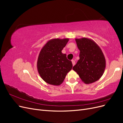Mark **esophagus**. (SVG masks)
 <instances>
[{
	"label": "esophagus",
	"mask_w": 123,
	"mask_h": 123,
	"mask_svg": "<svg viewBox=\"0 0 123 123\" xmlns=\"http://www.w3.org/2000/svg\"><path fill=\"white\" fill-rule=\"evenodd\" d=\"M72 65H73V66L75 65V62L74 61V60H72Z\"/></svg>",
	"instance_id": "34e87169"
}]
</instances>
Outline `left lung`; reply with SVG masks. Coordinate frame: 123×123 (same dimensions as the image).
Segmentation results:
<instances>
[{
  "mask_svg": "<svg viewBox=\"0 0 123 123\" xmlns=\"http://www.w3.org/2000/svg\"><path fill=\"white\" fill-rule=\"evenodd\" d=\"M80 51V59L73 67L82 81L90 84L102 77L106 68V59L102 50L94 41L83 37L75 38Z\"/></svg>",
  "mask_w": 123,
  "mask_h": 123,
  "instance_id": "8db88e82",
  "label": "left lung"
}]
</instances>
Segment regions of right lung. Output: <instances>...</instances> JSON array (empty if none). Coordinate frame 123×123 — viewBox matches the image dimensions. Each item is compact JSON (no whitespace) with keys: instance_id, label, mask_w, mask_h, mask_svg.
<instances>
[{"instance_id":"add662e5","label":"right lung","mask_w":123,"mask_h":123,"mask_svg":"<svg viewBox=\"0 0 123 123\" xmlns=\"http://www.w3.org/2000/svg\"><path fill=\"white\" fill-rule=\"evenodd\" d=\"M69 38L49 40L41 49L37 62V68L42 79L50 85L59 86L72 69V62L62 51Z\"/></svg>"}]
</instances>
